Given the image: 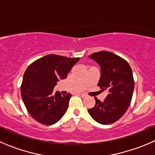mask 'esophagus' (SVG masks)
Here are the masks:
<instances>
[{"instance_id": "obj_1", "label": "esophagus", "mask_w": 155, "mask_h": 155, "mask_svg": "<svg viewBox=\"0 0 155 155\" xmlns=\"http://www.w3.org/2000/svg\"><path fill=\"white\" fill-rule=\"evenodd\" d=\"M80 96H81V97H82V98L86 97V95H85V94H80Z\"/></svg>"}]
</instances>
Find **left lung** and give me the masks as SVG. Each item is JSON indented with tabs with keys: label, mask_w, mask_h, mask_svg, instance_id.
Wrapping results in <instances>:
<instances>
[{
	"label": "left lung",
	"mask_w": 155,
	"mask_h": 155,
	"mask_svg": "<svg viewBox=\"0 0 155 155\" xmlns=\"http://www.w3.org/2000/svg\"><path fill=\"white\" fill-rule=\"evenodd\" d=\"M89 57L100 66L98 86L102 91L107 89L108 94L103 102L95 98V106L88 112L99 123H114L125 113L131 102L134 87L131 68L123 58L108 51L94 53Z\"/></svg>",
	"instance_id": "8db88e82"
}]
</instances>
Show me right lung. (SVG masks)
I'll list each match as a JSON object with an SVG mask.
<instances>
[{"instance_id":"1","label":"right lung","mask_w":155,"mask_h":155,"mask_svg":"<svg viewBox=\"0 0 155 155\" xmlns=\"http://www.w3.org/2000/svg\"><path fill=\"white\" fill-rule=\"evenodd\" d=\"M79 58L50 54L32 63L26 69L21 87V97L27 111L36 121L51 125L66 113L72 95H63L53 88L64 79Z\"/></svg>"}]
</instances>
